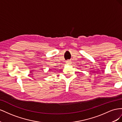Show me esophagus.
I'll list each match as a JSON object with an SVG mask.
<instances>
[{
    "instance_id": "obj_1",
    "label": "esophagus",
    "mask_w": 122,
    "mask_h": 122,
    "mask_svg": "<svg viewBox=\"0 0 122 122\" xmlns=\"http://www.w3.org/2000/svg\"><path fill=\"white\" fill-rule=\"evenodd\" d=\"M66 63H68V64L71 63V60H67V61H66Z\"/></svg>"
}]
</instances>
